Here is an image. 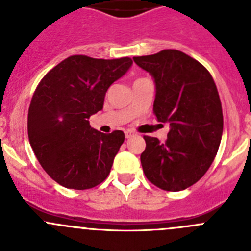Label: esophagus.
I'll use <instances>...</instances> for the list:
<instances>
[{
	"mask_svg": "<svg viewBox=\"0 0 251 251\" xmlns=\"http://www.w3.org/2000/svg\"><path fill=\"white\" fill-rule=\"evenodd\" d=\"M133 136H136V133L133 132V131H131V130L125 131V137H126V138H132Z\"/></svg>",
	"mask_w": 251,
	"mask_h": 251,
	"instance_id": "esophagus-1",
	"label": "esophagus"
}]
</instances>
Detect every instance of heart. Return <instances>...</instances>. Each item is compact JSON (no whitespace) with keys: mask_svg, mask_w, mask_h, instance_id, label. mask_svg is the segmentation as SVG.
Returning a JSON list of instances; mask_svg holds the SVG:
<instances>
[{"mask_svg":"<svg viewBox=\"0 0 251 251\" xmlns=\"http://www.w3.org/2000/svg\"><path fill=\"white\" fill-rule=\"evenodd\" d=\"M137 80H138V78H137Z\"/></svg>","mask_w":251,"mask_h":251,"instance_id":"1","label":"heart"}]
</instances>
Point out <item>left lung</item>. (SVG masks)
<instances>
[{"instance_id":"obj_1","label":"left lung","mask_w":251,"mask_h":251,"mask_svg":"<svg viewBox=\"0 0 251 251\" xmlns=\"http://www.w3.org/2000/svg\"><path fill=\"white\" fill-rule=\"evenodd\" d=\"M133 60L154 77V115L171 127L163 143L143 136V173L160 189L183 191L204 176L219 151L224 115L215 81L203 64L181 50H164Z\"/></svg>"}]
</instances>
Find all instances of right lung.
<instances>
[{"instance_id":"right-lung-1","label":"right lung","mask_w":251,"mask_h":251,"mask_svg":"<svg viewBox=\"0 0 251 251\" xmlns=\"http://www.w3.org/2000/svg\"><path fill=\"white\" fill-rule=\"evenodd\" d=\"M132 59L70 55L42 77L27 113L30 146L48 176L70 189H90L110 173L125 140L123 131L105 135L88 119L102 110L111 83L130 69Z\"/></svg>"}]
</instances>
